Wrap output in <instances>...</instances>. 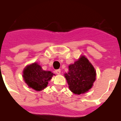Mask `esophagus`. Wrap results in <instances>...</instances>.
<instances>
[{
  "label": "esophagus",
  "instance_id": "34e87169",
  "mask_svg": "<svg viewBox=\"0 0 121 121\" xmlns=\"http://www.w3.org/2000/svg\"><path fill=\"white\" fill-rule=\"evenodd\" d=\"M55 72L57 74H60L61 73V70L60 69H57V70H56Z\"/></svg>",
  "mask_w": 121,
  "mask_h": 121
}]
</instances>
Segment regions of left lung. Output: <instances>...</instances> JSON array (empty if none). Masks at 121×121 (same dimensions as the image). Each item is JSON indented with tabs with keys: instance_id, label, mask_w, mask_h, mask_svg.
<instances>
[{
	"instance_id": "obj_1",
	"label": "left lung",
	"mask_w": 121,
	"mask_h": 121,
	"mask_svg": "<svg viewBox=\"0 0 121 121\" xmlns=\"http://www.w3.org/2000/svg\"><path fill=\"white\" fill-rule=\"evenodd\" d=\"M96 71L89 60L82 55L73 64L69 66V71L65 73L69 88L76 95L86 93L93 86L96 80Z\"/></svg>"
}]
</instances>
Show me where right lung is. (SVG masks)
Masks as SVG:
<instances>
[{"mask_svg":"<svg viewBox=\"0 0 121 121\" xmlns=\"http://www.w3.org/2000/svg\"><path fill=\"white\" fill-rule=\"evenodd\" d=\"M54 74L51 71H44L37 62L28 65L22 71V77L28 86L37 91H40L47 87Z\"/></svg>","mask_w":121,"mask_h":121,"instance_id":"right-lung-1","label":"right lung"}]
</instances>
